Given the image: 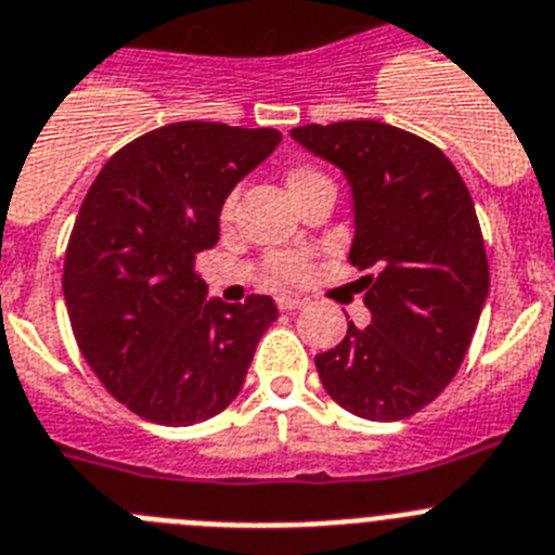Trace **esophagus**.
<instances>
[{"label": "esophagus", "instance_id": "34e87169", "mask_svg": "<svg viewBox=\"0 0 555 555\" xmlns=\"http://www.w3.org/2000/svg\"><path fill=\"white\" fill-rule=\"evenodd\" d=\"M276 304L282 312H296V309L307 307V301H304V298H293V296H279Z\"/></svg>", "mask_w": 555, "mask_h": 555}]
</instances>
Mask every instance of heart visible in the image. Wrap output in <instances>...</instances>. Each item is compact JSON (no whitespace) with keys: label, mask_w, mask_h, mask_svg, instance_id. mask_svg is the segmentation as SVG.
<instances>
[{"label":"heart","mask_w":555,"mask_h":555,"mask_svg":"<svg viewBox=\"0 0 555 555\" xmlns=\"http://www.w3.org/2000/svg\"><path fill=\"white\" fill-rule=\"evenodd\" d=\"M318 179L323 177L318 171H312V168H293V171L287 173L289 196H298L307 184L318 182ZM232 207H234V198H227V204H223V218L232 216ZM271 273L273 279L282 284L301 282V279L309 273V262L304 254H276V257H271Z\"/></svg>","instance_id":"obj_1"}]
</instances>
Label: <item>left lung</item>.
Wrapping results in <instances>:
<instances>
[{
	"label": "left lung",
	"mask_w": 555,
	"mask_h": 555,
	"mask_svg": "<svg viewBox=\"0 0 555 555\" xmlns=\"http://www.w3.org/2000/svg\"><path fill=\"white\" fill-rule=\"evenodd\" d=\"M293 141L337 166L353 198L348 259L371 323L314 357L328 396L364 421L421 412L456 376L489 296L470 191L434 143L389 124L293 129Z\"/></svg>",
	"instance_id": "1"
}]
</instances>
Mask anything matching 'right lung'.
Segmentation results:
<instances>
[{
    "label": "right lung",
    "instance_id": "obj_1",
    "mask_svg": "<svg viewBox=\"0 0 555 555\" xmlns=\"http://www.w3.org/2000/svg\"><path fill=\"white\" fill-rule=\"evenodd\" d=\"M282 143L276 129L179 121L107 159L74 221L63 296L85 362L113 398L159 426L209 421L237 398L268 296L207 298L193 271L221 237V209Z\"/></svg>",
    "mask_w": 555,
    "mask_h": 555
}]
</instances>
